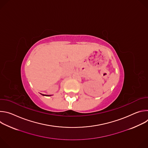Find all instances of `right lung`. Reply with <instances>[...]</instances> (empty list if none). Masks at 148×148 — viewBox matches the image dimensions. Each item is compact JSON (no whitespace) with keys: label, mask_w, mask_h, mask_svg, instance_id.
<instances>
[{"label":"right lung","mask_w":148,"mask_h":148,"mask_svg":"<svg viewBox=\"0 0 148 148\" xmlns=\"http://www.w3.org/2000/svg\"><path fill=\"white\" fill-rule=\"evenodd\" d=\"M42 95H44V96H51V95H44V94H41Z\"/></svg>","instance_id":"right-lung-1"}]
</instances>
